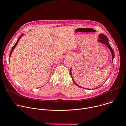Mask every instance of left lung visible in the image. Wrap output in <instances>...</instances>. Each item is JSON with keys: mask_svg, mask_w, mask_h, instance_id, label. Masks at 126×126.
I'll list each match as a JSON object with an SVG mask.
<instances>
[{"mask_svg": "<svg viewBox=\"0 0 126 126\" xmlns=\"http://www.w3.org/2000/svg\"><path fill=\"white\" fill-rule=\"evenodd\" d=\"M98 41L100 43H101L102 44H104L105 45H106L108 48H109V49L110 50V51H111V53H112V61L113 62V59H114V51L113 50V49L112 48L111 46H110V44H109V40H108V38L107 37V36H106L105 35L102 34H100L99 35V39L98 40ZM70 75H71V76L72 77V80L73 81V82L75 83V85H76L77 86H78V87H80V88H82V87L79 86L78 85H77L75 82V81H74L73 79V77H72V74H71V68L70 69ZM85 89V88H84ZM88 90H90V89H88Z\"/></svg>", "mask_w": 126, "mask_h": 126, "instance_id": "1", "label": "left lung"}]
</instances>
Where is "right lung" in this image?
Returning <instances> with one entry per match:
<instances>
[{"label": "right lung", "mask_w": 126, "mask_h": 126, "mask_svg": "<svg viewBox=\"0 0 126 126\" xmlns=\"http://www.w3.org/2000/svg\"><path fill=\"white\" fill-rule=\"evenodd\" d=\"M23 34H22L20 36H19V37L18 38V40H17V42H16V43L14 44V45L12 47V49H11V51H10V55H9V57H10L11 56V54H12V51H13V50H14V49L15 48V47L16 46V45H17V44H18V41H19V40L20 39V38H21V37L23 35Z\"/></svg>", "instance_id": "obj_1"}]
</instances>
